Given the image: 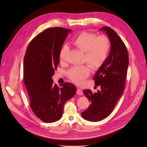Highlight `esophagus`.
I'll return each instance as SVG.
<instances>
[{
    "label": "esophagus",
    "instance_id": "obj_1",
    "mask_svg": "<svg viewBox=\"0 0 147 147\" xmlns=\"http://www.w3.org/2000/svg\"><path fill=\"white\" fill-rule=\"evenodd\" d=\"M77 94L78 95H82L83 94V92H82V91L80 88H77Z\"/></svg>",
    "mask_w": 147,
    "mask_h": 147
}]
</instances>
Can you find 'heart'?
<instances>
[{
  "label": "heart",
  "instance_id": "obj_1",
  "mask_svg": "<svg viewBox=\"0 0 147 147\" xmlns=\"http://www.w3.org/2000/svg\"><path fill=\"white\" fill-rule=\"evenodd\" d=\"M73 44L85 52V60L93 69L99 67L108 56L110 51V41L105 35L97 36L95 34L82 32L72 41ZM69 47H62L59 52V59L61 62L66 60ZM90 70L87 66H76L67 72L69 78L76 84L81 85L90 75Z\"/></svg>",
  "mask_w": 147,
  "mask_h": 147
}]
</instances>
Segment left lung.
<instances>
[{"label":"left lung","instance_id":"1","mask_svg":"<svg viewBox=\"0 0 147 147\" xmlns=\"http://www.w3.org/2000/svg\"><path fill=\"white\" fill-rule=\"evenodd\" d=\"M100 30L108 34L111 47L108 57L93 77L95 85L99 86L100 90L94 93L90 90L83 91L91 105L81 116L91 121L103 120L112 113L123 94L129 66L126 47L117 34L109 27Z\"/></svg>","mask_w":147,"mask_h":147}]
</instances>
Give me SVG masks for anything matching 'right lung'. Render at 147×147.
<instances>
[{
    "label": "right lung",
    "mask_w": 147,
    "mask_h": 147,
    "mask_svg": "<svg viewBox=\"0 0 147 147\" xmlns=\"http://www.w3.org/2000/svg\"><path fill=\"white\" fill-rule=\"evenodd\" d=\"M61 27L49 28L38 34L28 44L24 58V82L34 114L45 123L61 119L66 101L77 88L70 82L59 87L52 77L59 63V52L69 32Z\"/></svg>",
    "instance_id": "obj_1"
}]
</instances>
